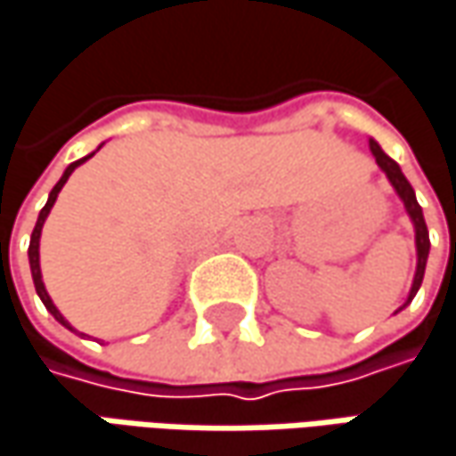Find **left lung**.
<instances>
[{"instance_id":"8db88e82","label":"left lung","mask_w":456,"mask_h":456,"mask_svg":"<svg viewBox=\"0 0 456 456\" xmlns=\"http://www.w3.org/2000/svg\"><path fill=\"white\" fill-rule=\"evenodd\" d=\"M369 149H371V154H374V159H377V165L382 167V173L387 175V180L392 183V188H395V193L400 196V201L405 203V211H408V216H411V222H413L415 227V253H418V265H415V276H413V286H411V294H408V302L403 305V307H408L411 302H413V297L418 294V289H420V283H423V273H426V260H428V250H431V240H428V229H426V219H423V211H420V206L415 201V191L413 185L408 183V177L403 175L400 170V165L387 157L382 147L374 142V139H369ZM400 307V309H403Z\"/></svg>"}]
</instances>
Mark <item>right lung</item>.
Here are the masks:
<instances>
[{
	"mask_svg": "<svg viewBox=\"0 0 456 456\" xmlns=\"http://www.w3.org/2000/svg\"><path fill=\"white\" fill-rule=\"evenodd\" d=\"M94 154V151H93ZM93 154H87V157H82V159H77V162H71L67 170H64V175H61V180L53 185V191L48 193V201H45V206L41 208V214H38V222H36V229H33V234H30V248H28V257H30V271H33V283H36V291H38V297H41V302L45 305V309L64 325V328H69V330H74L71 325H69L67 320H64V314L56 309V305L51 302V297H48V291H45V286H43V276H41V253H38V248H41V229L43 224H45V216L51 214V208H53V203H56V196L61 193V188H64V183L69 180V175L74 173L82 162H87Z\"/></svg>",
	"mask_w": 456,
	"mask_h": 456,
	"instance_id": "obj_1",
	"label": "right lung"
}]
</instances>
